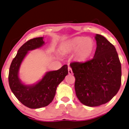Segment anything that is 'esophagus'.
Masks as SVG:
<instances>
[{
    "instance_id": "obj_1",
    "label": "esophagus",
    "mask_w": 129,
    "mask_h": 129,
    "mask_svg": "<svg viewBox=\"0 0 129 129\" xmlns=\"http://www.w3.org/2000/svg\"><path fill=\"white\" fill-rule=\"evenodd\" d=\"M68 72H69V73L70 75H71L73 73V72H72V68L70 67H68Z\"/></svg>"
}]
</instances>
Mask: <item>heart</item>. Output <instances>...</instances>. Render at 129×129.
Wrapping results in <instances>:
<instances>
[{
	"instance_id": "obj_1",
	"label": "heart",
	"mask_w": 129,
	"mask_h": 129,
	"mask_svg": "<svg viewBox=\"0 0 129 129\" xmlns=\"http://www.w3.org/2000/svg\"><path fill=\"white\" fill-rule=\"evenodd\" d=\"M95 48V42L90 37H77L66 44L64 49L67 52L75 51V56L80 61H84L90 57Z\"/></svg>"
}]
</instances>
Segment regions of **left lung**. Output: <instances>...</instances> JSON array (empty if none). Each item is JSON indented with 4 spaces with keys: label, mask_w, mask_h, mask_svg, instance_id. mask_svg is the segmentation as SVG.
<instances>
[{
    "label": "left lung",
    "mask_w": 129,
    "mask_h": 129,
    "mask_svg": "<svg viewBox=\"0 0 129 129\" xmlns=\"http://www.w3.org/2000/svg\"><path fill=\"white\" fill-rule=\"evenodd\" d=\"M93 59L70 64L75 77V89L80 102L97 107L111 99L121 84V65L115 47L104 36L96 34Z\"/></svg>",
    "instance_id": "1"
}]
</instances>
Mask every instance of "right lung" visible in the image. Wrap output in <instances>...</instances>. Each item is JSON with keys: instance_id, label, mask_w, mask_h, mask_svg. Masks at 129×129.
Returning <instances> with one entry per match:
<instances>
[{"instance_id": "obj_1", "label": "right lung", "mask_w": 129, "mask_h": 129, "mask_svg": "<svg viewBox=\"0 0 129 129\" xmlns=\"http://www.w3.org/2000/svg\"><path fill=\"white\" fill-rule=\"evenodd\" d=\"M45 44L43 37L29 40L18 49L13 59L8 75L9 86L15 97L25 107L37 109L46 107L53 101L58 85L68 74V66L46 72L42 79L32 85H25L19 78V70L22 60L29 51L41 47Z\"/></svg>"}]
</instances>
